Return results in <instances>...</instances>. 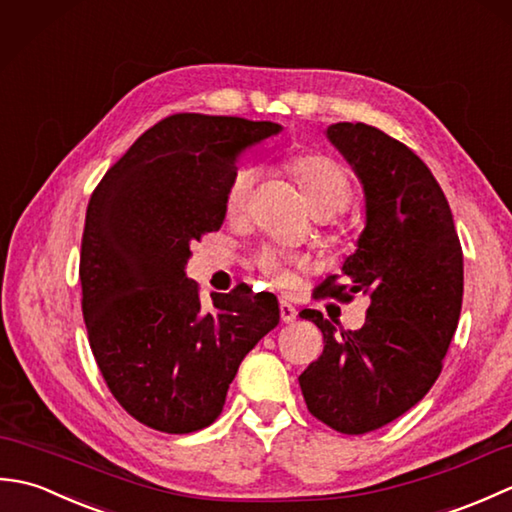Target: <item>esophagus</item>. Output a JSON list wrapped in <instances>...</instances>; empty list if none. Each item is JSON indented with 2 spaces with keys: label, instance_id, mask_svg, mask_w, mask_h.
Wrapping results in <instances>:
<instances>
[{
  "label": "esophagus",
  "instance_id": "obj_1",
  "mask_svg": "<svg viewBox=\"0 0 512 512\" xmlns=\"http://www.w3.org/2000/svg\"><path fill=\"white\" fill-rule=\"evenodd\" d=\"M279 314H281V321H284V323H292V321L297 319L295 306H292V303H288L286 299L279 301Z\"/></svg>",
  "mask_w": 512,
  "mask_h": 512
}]
</instances>
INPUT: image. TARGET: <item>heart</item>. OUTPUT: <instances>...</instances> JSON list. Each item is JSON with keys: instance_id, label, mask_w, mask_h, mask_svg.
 Wrapping results in <instances>:
<instances>
[{"instance_id": "b5f03b06", "label": "heart", "mask_w": 512, "mask_h": 512, "mask_svg": "<svg viewBox=\"0 0 512 512\" xmlns=\"http://www.w3.org/2000/svg\"><path fill=\"white\" fill-rule=\"evenodd\" d=\"M290 171L297 178L299 187L303 191L312 213L325 211V213H339L343 211L352 200V184L347 180L343 167L328 156L310 154V156H297L290 160ZM255 182V169L242 167L233 173L231 182L224 195V209L226 213L235 217L244 211L248 193L253 189ZM297 264L295 257L279 248H262L257 253V266L264 275L273 277L275 281H284L288 275V266Z\"/></svg>"}]
</instances>
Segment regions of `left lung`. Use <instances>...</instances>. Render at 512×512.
Wrapping results in <instances>:
<instances>
[{"label":"left lung","mask_w":512,"mask_h":512,"mask_svg":"<svg viewBox=\"0 0 512 512\" xmlns=\"http://www.w3.org/2000/svg\"><path fill=\"white\" fill-rule=\"evenodd\" d=\"M330 143L365 193V228L341 273L317 295L372 303L361 330H341L317 310L301 319L323 332V354L299 376L306 405L328 427L361 436L409 411L436 383L458 328L464 259L449 202L413 151L365 123H334Z\"/></svg>","instance_id":"obj_1"}]
</instances>
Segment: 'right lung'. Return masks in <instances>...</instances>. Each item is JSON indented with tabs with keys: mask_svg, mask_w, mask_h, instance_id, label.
<instances>
[{
	"mask_svg": "<svg viewBox=\"0 0 512 512\" xmlns=\"http://www.w3.org/2000/svg\"><path fill=\"white\" fill-rule=\"evenodd\" d=\"M281 125L173 114L127 149L94 189L81 242L83 319L114 398L138 422L191 433L220 416L239 363L277 328L270 292L237 286L202 308L184 268L222 226L248 147Z\"/></svg>",
	"mask_w": 512,
	"mask_h": 512,
	"instance_id": "add662e5",
	"label": "right lung"
}]
</instances>
